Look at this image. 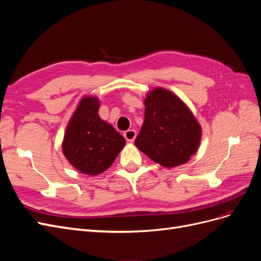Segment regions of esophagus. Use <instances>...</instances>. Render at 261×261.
<instances>
[{
    "label": "esophagus",
    "instance_id": "1",
    "mask_svg": "<svg viewBox=\"0 0 261 261\" xmlns=\"http://www.w3.org/2000/svg\"><path fill=\"white\" fill-rule=\"evenodd\" d=\"M124 138L127 141H129V143H132V141H134L136 138V130H134V129L126 130L124 133Z\"/></svg>",
    "mask_w": 261,
    "mask_h": 261
}]
</instances>
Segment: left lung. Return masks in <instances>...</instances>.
I'll return each instance as SVG.
<instances>
[{"instance_id":"1","label":"left lung","mask_w":261,"mask_h":261,"mask_svg":"<svg viewBox=\"0 0 261 261\" xmlns=\"http://www.w3.org/2000/svg\"><path fill=\"white\" fill-rule=\"evenodd\" d=\"M145 121L135 145L152 161L173 168L186 163L198 149L201 128L174 94L155 88L145 100Z\"/></svg>"}]
</instances>
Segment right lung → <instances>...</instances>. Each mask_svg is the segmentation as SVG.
Returning <instances> with one entry per match:
<instances>
[{
    "label": "right lung",
    "instance_id": "obj_1",
    "mask_svg": "<svg viewBox=\"0 0 261 261\" xmlns=\"http://www.w3.org/2000/svg\"><path fill=\"white\" fill-rule=\"evenodd\" d=\"M99 100L85 97L67 125L63 152L75 169L98 175L111 167L125 146V139L98 115Z\"/></svg>",
    "mask_w": 261,
    "mask_h": 261
}]
</instances>
